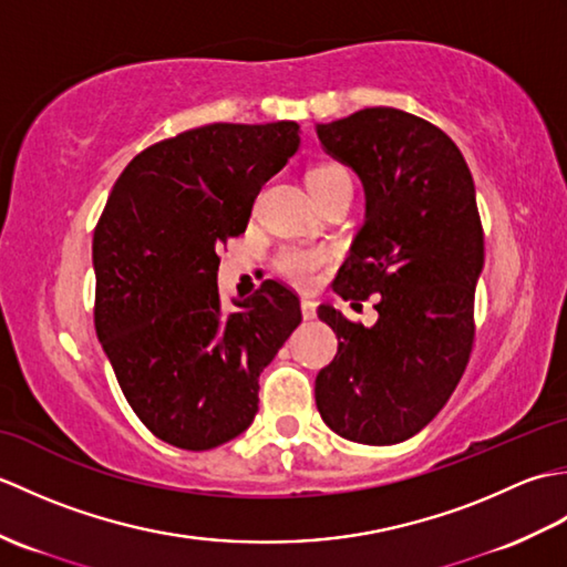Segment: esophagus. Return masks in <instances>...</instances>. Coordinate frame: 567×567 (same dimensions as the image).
I'll use <instances>...</instances> for the list:
<instances>
[{
    "label": "esophagus",
    "mask_w": 567,
    "mask_h": 567,
    "mask_svg": "<svg viewBox=\"0 0 567 567\" xmlns=\"http://www.w3.org/2000/svg\"><path fill=\"white\" fill-rule=\"evenodd\" d=\"M302 317L315 319L317 317V302H311V299H302Z\"/></svg>",
    "instance_id": "obj_1"
}]
</instances>
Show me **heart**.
Instances as JSON below:
<instances>
[{"label": "heart", "mask_w": 567, "mask_h": 567, "mask_svg": "<svg viewBox=\"0 0 567 567\" xmlns=\"http://www.w3.org/2000/svg\"><path fill=\"white\" fill-rule=\"evenodd\" d=\"M309 187L315 197H323L336 187H351V173L339 163H323L309 171ZM333 260V252L323 246H282L275 252V270L287 282L297 287H315L321 277V270Z\"/></svg>", "instance_id": "b5f03b06"}]
</instances>
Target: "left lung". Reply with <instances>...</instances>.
<instances>
[{
	"label": "left lung",
	"instance_id": "left-lung-1",
	"mask_svg": "<svg viewBox=\"0 0 567 567\" xmlns=\"http://www.w3.org/2000/svg\"><path fill=\"white\" fill-rule=\"evenodd\" d=\"M317 134L365 187V224L333 292L353 305L372 295L378 309L363 327L319 307L339 353L317 375V409L348 441L392 445L441 412L473 351L485 262L475 183L439 126L392 106L319 124Z\"/></svg>",
	"mask_w": 567,
	"mask_h": 567
}]
</instances>
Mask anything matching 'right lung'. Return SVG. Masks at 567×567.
<instances>
[{
    "label": "right lung",
    "instance_id": "right-lung-1",
    "mask_svg": "<svg viewBox=\"0 0 567 567\" xmlns=\"http://www.w3.org/2000/svg\"><path fill=\"white\" fill-rule=\"evenodd\" d=\"M299 148L295 122L209 124L141 151L94 228V329L126 402L161 441L209 451L258 412L262 368L302 321L265 280L226 311L219 248Z\"/></svg>",
    "mask_w": 567,
    "mask_h": 567
}]
</instances>
